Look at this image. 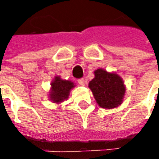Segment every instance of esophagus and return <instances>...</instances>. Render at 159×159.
<instances>
[{
  "label": "esophagus",
  "mask_w": 159,
  "mask_h": 159,
  "mask_svg": "<svg viewBox=\"0 0 159 159\" xmlns=\"http://www.w3.org/2000/svg\"><path fill=\"white\" fill-rule=\"evenodd\" d=\"M78 83H79V85L81 86H85V80L83 79V78H81V79L78 80Z\"/></svg>",
  "instance_id": "1"
}]
</instances>
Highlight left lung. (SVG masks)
Returning <instances> with one entry per match:
<instances>
[{"label":"left lung","instance_id":"obj_1","mask_svg":"<svg viewBox=\"0 0 159 159\" xmlns=\"http://www.w3.org/2000/svg\"><path fill=\"white\" fill-rule=\"evenodd\" d=\"M95 100L103 109L117 108L123 103L125 94L124 81L116 72L99 68L94 70V78L89 83Z\"/></svg>","mask_w":159,"mask_h":159}]
</instances>
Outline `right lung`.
<instances>
[{
    "label": "right lung",
    "mask_w": 159,
    "mask_h": 159,
    "mask_svg": "<svg viewBox=\"0 0 159 159\" xmlns=\"http://www.w3.org/2000/svg\"><path fill=\"white\" fill-rule=\"evenodd\" d=\"M74 87L75 83L73 82L62 79L60 76H55L50 84V90L49 92L50 100L55 103H61L67 100L70 90Z\"/></svg>",
    "instance_id": "1"
}]
</instances>
